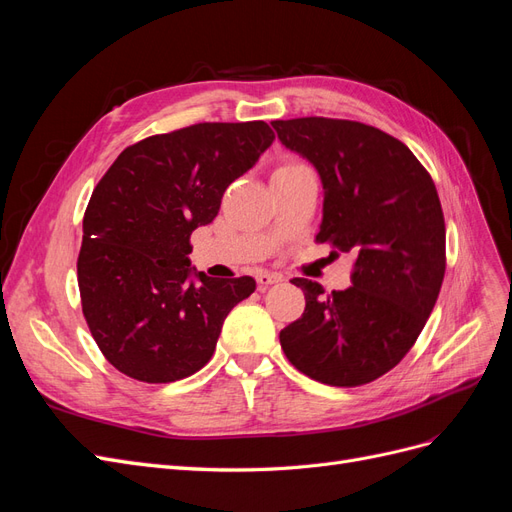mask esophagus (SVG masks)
<instances>
[{
  "label": "esophagus",
  "mask_w": 512,
  "mask_h": 512,
  "mask_svg": "<svg viewBox=\"0 0 512 512\" xmlns=\"http://www.w3.org/2000/svg\"><path fill=\"white\" fill-rule=\"evenodd\" d=\"M282 280H284V275L271 273V271H260V273L256 275V282H258L260 288H267V286H271V284H280Z\"/></svg>",
  "instance_id": "34e87169"
}]
</instances>
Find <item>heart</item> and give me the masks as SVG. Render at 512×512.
Returning <instances> with one entry per match:
<instances>
[{
  "instance_id": "obj_1",
  "label": "heart",
  "mask_w": 512,
  "mask_h": 512,
  "mask_svg": "<svg viewBox=\"0 0 512 512\" xmlns=\"http://www.w3.org/2000/svg\"><path fill=\"white\" fill-rule=\"evenodd\" d=\"M299 166H303V164H297V162H288V164L280 166V168H277V170H284V168H299Z\"/></svg>"
}]
</instances>
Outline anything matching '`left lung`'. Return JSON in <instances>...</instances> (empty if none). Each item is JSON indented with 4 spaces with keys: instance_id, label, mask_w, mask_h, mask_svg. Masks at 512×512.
Wrapping results in <instances>:
<instances>
[{
    "instance_id": "1",
    "label": "left lung",
    "mask_w": 512,
    "mask_h": 512,
    "mask_svg": "<svg viewBox=\"0 0 512 512\" xmlns=\"http://www.w3.org/2000/svg\"><path fill=\"white\" fill-rule=\"evenodd\" d=\"M271 126L320 175L316 241L356 256L352 286L329 297L294 277L305 312L282 329V348L312 380L367 384L404 359L438 301L446 228L436 185L404 143L365 123L299 117Z\"/></svg>"
}]
</instances>
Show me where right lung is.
<instances>
[{"label": "right lung", "mask_w": 512, "mask_h": 512, "mask_svg": "<svg viewBox=\"0 0 512 512\" xmlns=\"http://www.w3.org/2000/svg\"><path fill=\"white\" fill-rule=\"evenodd\" d=\"M273 138L265 121L196 123L123 149L96 185L76 269L89 331L121 374L175 382L209 363L256 282L196 271L190 235Z\"/></svg>", "instance_id": "add662e5"}]
</instances>
